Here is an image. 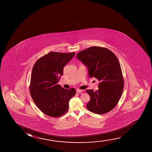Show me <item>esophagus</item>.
<instances>
[{
	"mask_svg": "<svg viewBox=\"0 0 152 152\" xmlns=\"http://www.w3.org/2000/svg\"><path fill=\"white\" fill-rule=\"evenodd\" d=\"M83 91V90L79 89H78L76 90V92H77V93H79V94H81L82 92Z\"/></svg>",
	"mask_w": 152,
	"mask_h": 152,
	"instance_id": "34e87169",
	"label": "esophagus"
}]
</instances>
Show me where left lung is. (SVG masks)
I'll list each match as a JSON object with an SVG mask.
<instances>
[{"instance_id":"left-lung-1","label":"left lung","mask_w":152,"mask_h":152,"mask_svg":"<svg viewBox=\"0 0 152 152\" xmlns=\"http://www.w3.org/2000/svg\"><path fill=\"white\" fill-rule=\"evenodd\" d=\"M76 57L87 67L89 77L100 81L98 90H86L90 97L87 108L97 114L110 112L118 103L124 90V81L118 58L108 49L96 46L80 51Z\"/></svg>"}]
</instances>
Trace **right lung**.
Returning <instances> with one entry per match:
<instances>
[{"label":"right lung","mask_w":152,"mask_h":152,"mask_svg":"<svg viewBox=\"0 0 152 152\" xmlns=\"http://www.w3.org/2000/svg\"><path fill=\"white\" fill-rule=\"evenodd\" d=\"M75 54L49 52L34 65L29 91L36 106L47 116L58 117L65 114L69 100L76 94L74 88L65 89L58 84L64 67Z\"/></svg>","instance_id":"right-lung-1"}]
</instances>
